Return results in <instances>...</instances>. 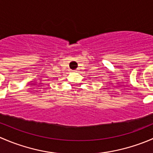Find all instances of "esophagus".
<instances>
[{
	"instance_id": "esophagus-1",
	"label": "esophagus",
	"mask_w": 153,
	"mask_h": 153,
	"mask_svg": "<svg viewBox=\"0 0 153 153\" xmlns=\"http://www.w3.org/2000/svg\"><path fill=\"white\" fill-rule=\"evenodd\" d=\"M78 69H75V70H74V71H75V72H78Z\"/></svg>"
}]
</instances>
